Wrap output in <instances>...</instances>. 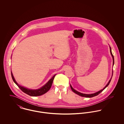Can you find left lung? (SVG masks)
<instances>
[{
    "label": "left lung",
    "mask_w": 124,
    "mask_h": 124,
    "mask_svg": "<svg viewBox=\"0 0 124 124\" xmlns=\"http://www.w3.org/2000/svg\"><path fill=\"white\" fill-rule=\"evenodd\" d=\"M110 53H111V55H112V58H113V65H114V56H113V54L112 53V51H111V47H110ZM112 76H113V72H112ZM112 77L111 78V79H110V80H109V81L108 82V83H107V84L106 85V86L103 89H102L101 90H100L99 91H98V92H96V93H92V94H85V93H80V92H78V91H76L75 90H74V89L72 87V86H71V85H70V86H71V90L74 93H76L77 94H78V95H80V96H82V97H94V96H96V95H98L100 93H101L106 88V87H107V86L109 85V84H110V81H111V79H112Z\"/></svg>",
    "instance_id": "8db88e82"
}]
</instances>
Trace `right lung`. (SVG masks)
Segmentation results:
<instances>
[{
    "label": "right lung",
    "instance_id": "right-lung-1",
    "mask_svg": "<svg viewBox=\"0 0 124 124\" xmlns=\"http://www.w3.org/2000/svg\"><path fill=\"white\" fill-rule=\"evenodd\" d=\"M11 74L12 78L14 82L17 85V86L20 88V89L22 92L25 93H26L30 96H40V95H41L45 93H47L51 88V87L52 85V84H53L54 78L55 77V76L56 75V74H55L44 85H43L40 88L38 89H30L25 88V87L22 86L20 85H18L17 83V82L16 81V80L13 75L12 71H11Z\"/></svg>",
    "mask_w": 124,
    "mask_h": 124
}]
</instances>
